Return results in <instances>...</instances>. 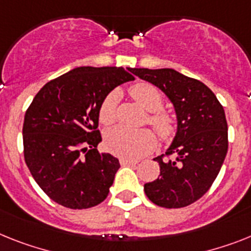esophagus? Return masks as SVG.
<instances>
[{"mask_svg":"<svg viewBox=\"0 0 251 251\" xmlns=\"http://www.w3.org/2000/svg\"><path fill=\"white\" fill-rule=\"evenodd\" d=\"M120 163L121 165H129V166H135L136 163H138V161H134V159H125V158H121L120 159Z\"/></svg>","mask_w":251,"mask_h":251,"instance_id":"34e87169","label":"esophagus"}]
</instances>
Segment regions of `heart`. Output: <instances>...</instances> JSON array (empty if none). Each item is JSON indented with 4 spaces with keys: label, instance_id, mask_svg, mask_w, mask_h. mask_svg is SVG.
I'll return each mask as SVG.
<instances>
[{
    "label": "heart",
    "instance_id": "b5f03b06",
    "mask_svg": "<svg viewBox=\"0 0 251 251\" xmlns=\"http://www.w3.org/2000/svg\"><path fill=\"white\" fill-rule=\"evenodd\" d=\"M130 96L148 111L147 122L154 129L162 140H171L178 129L177 119L168 111H165V98L157 86L149 83H138L130 86ZM117 100L116 92L109 93L103 100L100 107V121L103 125H112L117 117ZM155 145L154 132L149 129L129 130L116 127L108 131L106 136V147L112 154L126 159H138L145 155Z\"/></svg>",
    "mask_w": 251,
    "mask_h": 251
}]
</instances>
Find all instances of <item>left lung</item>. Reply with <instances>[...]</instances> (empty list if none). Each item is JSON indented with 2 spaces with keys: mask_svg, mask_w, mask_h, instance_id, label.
Masks as SVG:
<instances>
[{
  "mask_svg": "<svg viewBox=\"0 0 251 251\" xmlns=\"http://www.w3.org/2000/svg\"><path fill=\"white\" fill-rule=\"evenodd\" d=\"M158 86L174 103L178 129L166 154L154 158L161 174L147 182L149 201L163 208H184L201 199L216 180L228 149L223 106L205 84L174 69H129Z\"/></svg>",
  "mask_w": 251,
  "mask_h": 251,
  "instance_id": "obj_1",
  "label": "left lung"
}]
</instances>
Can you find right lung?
<instances>
[{"label":"right lung","mask_w":251,"mask_h":251,"mask_svg":"<svg viewBox=\"0 0 251 251\" xmlns=\"http://www.w3.org/2000/svg\"><path fill=\"white\" fill-rule=\"evenodd\" d=\"M122 67H76L48 81L28 107L24 158L35 182L62 207L86 209L109 193L119 159L100 153V107L120 84L134 80Z\"/></svg>","instance_id":"1"}]
</instances>
